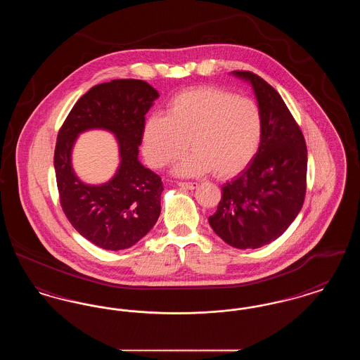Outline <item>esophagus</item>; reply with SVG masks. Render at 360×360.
Here are the masks:
<instances>
[{"instance_id": "esophagus-1", "label": "esophagus", "mask_w": 360, "mask_h": 360, "mask_svg": "<svg viewBox=\"0 0 360 360\" xmlns=\"http://www.w3.org/2000/svg\"><path fill=\"white\" fill-rule=\"evenodd\" d=\"M178 186L188 188V190H194V188H198V184L197 182H178Z\"/></svg>"}]
</instances>
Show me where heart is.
<instances>
[{"mask_svg": "<svg viewBox=\"0 0 360 360\" xmlns=\"http://www.w3.org/2000/svg\"><path fill=\"white\" fill-rule=\"evenodd\" d=\"M263 136L257 103L217 87H194L167 105L165 117L151 116L143 127V153L150 166L174 167L181 176L214 172L226 178L243 172L255 158Z\"/></svg>", "mask_w": 360, "mask_h": 360, "instance_id": "1", "label": "heart"}]
</instances>
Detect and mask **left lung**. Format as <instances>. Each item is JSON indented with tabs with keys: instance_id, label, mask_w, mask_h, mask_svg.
<instances>
[{
	"instance_id": "left-lung-1",
	"label": "left lung",
	"mask_w": 360,
	"mask_h": 360,
	"mask_svg": "<svg viewBox=\"0 0 360 360\" xmlns=\"http://www.w3.org/2000/svg\"><path fill=\"white\" fill-rule=\"evenodd\" d=\"M248 82L263 119V136L252 162L226 182L209 224L240 250L278 239L298 216L307 191L305 139L279 93L251 71H232Z\"/></svg>"
}]
</instances>
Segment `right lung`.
<instances>
[{"label": "right lung", "instance_id": "obj_1", "mask_svg": "<svg viewBox=\"0 0 360 360\" xmlns=\"http://www.w3.org/2000/svg\"><path fill=\"white\" fill-rule=\"evenodd\" d=\"M158 97L154 87L140 79L93 86L58 134L53 167L60 205L77 232L103 250L135 245L159 219L162 179L139 160L146 115ZM91 129L110 131L120 144V167L100 186L85 184L72 167L76 139Z\"/></svg>", "mask_w": 360, "mask_h": 360}]
</instances>
